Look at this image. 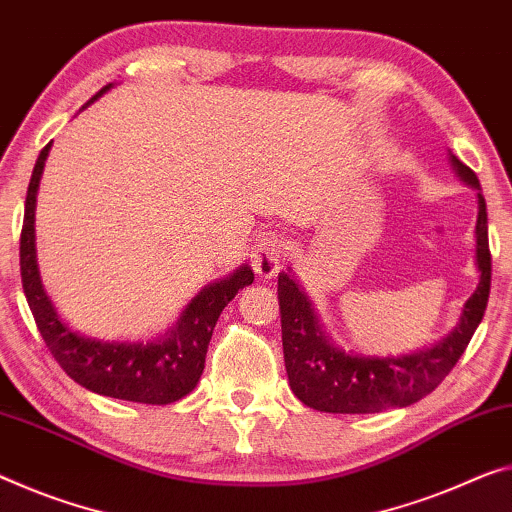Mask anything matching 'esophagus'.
<instances>
[{
  "label": "esophagus",
  "instance_id": "1",
  "mask_svg": "<svg viewBox=\"0 0 512 512\" xmlns=\"http://www.w3.org/2000/svg\"><path fill=\"white\" fill-rule=\"evenodd\" d=\"M282 257H285V241L275 232H262L253 246V269L262 278H271L278 273Z\"/></svg>",
  "mask_w": 512,
  "mask_h": 512
}]
</instances>
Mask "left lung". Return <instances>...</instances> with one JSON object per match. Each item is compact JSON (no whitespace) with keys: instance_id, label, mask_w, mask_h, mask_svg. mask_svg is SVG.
I'll return each instance as SVG.
<instances>
[{"instance_id":"obj_1","label":"left lung","mask_w":512,"mask_h":512,"mask_svg":"<svg viewBox=\"0 0 512 512\" xmlns=\"http://www.w3.org/2000/svg\"><path fill=\"white\" fill-rule=\"evenodd\" d=\"M453 168L474 189H481L476 173L453 157ZM476 262L481 271L472 298L465 303L458 328L440 344L401 358H362L348 355L328 342L316 321L312 303L287 273L278 275V303L282 323V351L289 387L300 401L332 415H369L389 408H405L431 394L449 376L481 323L490 298L492 255L488 243V209L478 193Z\"/></svg>"}]
</instances>
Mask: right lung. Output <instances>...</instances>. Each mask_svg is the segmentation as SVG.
Masks as SVG:
<instances>
[{
  "mask_svg": "<svg viewBox=\"0 0 512 512\" xmlns=\"http://www.w3.org/2000/svg\"><path fill=\"white\" fill-rule=\"evenodd\" d=\"M109 88L111 84L104 86L100 93L93 95V100ZM50 148L52 143H47L40 150L34 173H31L20 232L22 289L40 335L50 348L52 358L61 364V369L75 383L95 394L148 405L180 401L196 387L202 376L207 346L218 316H221L223 307L239 294V289L253 285V269L241 266L230 278L202 289L200 296L193 298L186 307L170 335L154 344H109L77 335L56 314L52 300L47 298L43 285H40L36 264V193Z\"/></svg>",
  "mask_w": 512,
  "mask_h": 512,
  "instance_id": "right-lung-1",
  "label": "right lung"
}]
</instances>
